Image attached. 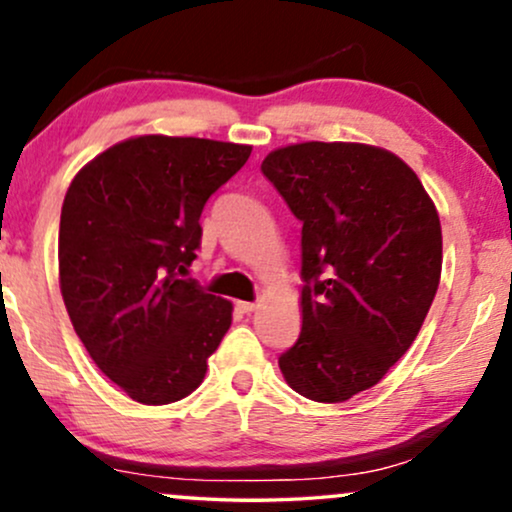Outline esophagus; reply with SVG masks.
I'll list each match as a JSON object with an SVG mask.
<instances>
[{
    "instance_id": "obj_1",
    "label": "esophagus",
    "mask_w": 512,
    "mask_h": 512,
    "mask_svg": "<svg viewBox=\"0 0 512 512\" xmlns=\"http://www.w3.org/2000/svg\"><path fill=\"white\" fill-rule=\"evenodd\" d=\"M236 308L240 310V313H252V310L257 308V303H250V301H238Z\"/></svg>"
}]
</instances>
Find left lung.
<instances>
[{
    "mask_svg": "<svg viewBox=\"0 0 512 512\" xmlns=\"http://www.w3.org/2000/svg\"><path fill=\"white\" fill-rule=\"evenodd\" d=\"M262 173L303 221V325L279 368L298 395L346 402L424 325L443 267L436 204L402 158L370 144L281 146Z\"/></svg>",
    "mask_w": 512,
    "mask_h": 512,
    "instance_id": "8db88e82",
    "label": "left lung"
}]
</instances>
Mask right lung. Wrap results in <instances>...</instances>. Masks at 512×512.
I'll return each mask as SVG.
<instances>
[{
	"instance_id": "obj_1",
	"label": "right lung",
	"mask_w": 512,
	"mask_h": 512,
	"mask_svg": "<svg viewBox=\"0 0 512 512\" xmlns=\"http://www.w3.org/2000/svg\"><path fill=\"white\" fill-rule=\"evenodd\" d=\"M252 146L142 134L74 175L60 216V289L74 332L134 402L195 392L233 303L180 274L202 240L204 204Z\"/></svg>"
}]
</instances>
